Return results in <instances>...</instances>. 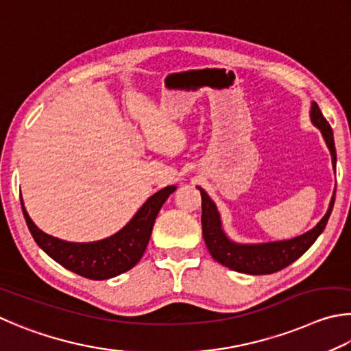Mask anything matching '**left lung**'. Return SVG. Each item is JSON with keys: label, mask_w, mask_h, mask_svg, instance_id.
<instances>
[{"label": "left lung", "mask_w": 351, "mask_h": 351, "mask_svg": "<svg viewBox=\"0 0 351 351\" xmlns=\"http://www.w3.org/2000/svg\"><path fill=\"white\" fill-rule=\"evenodd\" d=\"M311 121L317 129H321L324 135L325 143H327L328 149L331 152V162H333V168L336 169V147H335V138L333 131H331L330 123L325 120L321 109L317 104L311 103ZM200 189L202 195V232H204V239L206 243V248L210 251L214 261H217L222 265L228 267L230 269H234L239 273L247 274H271L276 271H280L298 261L306 250H308L316 239L321 236L325 225H327L331 210L335 205V194L330 200L328 211L321 219L315 228L305 232L302 236H298L290 241H279V242H268V243H256V245H243L236 243L230 241L222 230V222H220V216L214 202L210 199L204 189Z\"/></svg>", "instance_id": "obj_1"}]
</instances>
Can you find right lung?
Wrapping results in <instances>:
<instances>
[{"instance_id": "1", "label": "right lung", "mask_w": 351, "mask_h": 351, "mask_svg": "<svg viewBox=\"0 0 351 351\" xmlns=\"http://www.w3.org/2000/svg\"><path fill=\"white\" fill-rule=\"evenodd\" d=\"M176 191V186H166L151 195L126 226L108 239L89 243H73L43 232L29 217L26 208H21L27 228L36 245L60 265L72 273L92 280L115 278L135 267L149 242L154 222L166 199Z\"/></svg>"}]
</instances>
